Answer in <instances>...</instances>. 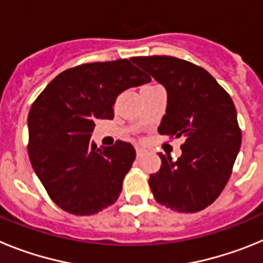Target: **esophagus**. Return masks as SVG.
I'll return each instance as SVG.
<instances>
[{
	"label": "esophagus",
	"mask_w": 263,
	"mask_h": 263,
	"mask_svg": "<svg viewBox=\"0 0 263 263\" xmlns=\"http://www.w3.org/2000/svg\"><path fill=\"white\" fill-rule=\"evenodd\" d=\"M136 152H137V157H142V155L146 154V152H147V150H146V148L143 147V146L137 145L136 146Z\"/></svg>",
	"instance_id": "obj_1"
}]
</instances>
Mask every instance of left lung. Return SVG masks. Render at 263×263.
<instances>
[{"label": "left lung", "instance_id": "1", "mask_svg": "<svg viewBox=\"0 0 263 263\" xmlns=\"http://www.w3.org/2000/svg\"><path fill=\"white\" fill-rule=\"evenodd\" d=\"M130 60L167 92L159 134L184 139L176 160L159 154V171L148 179L155 200L176 212H199L221 194L240 152L233 101L210 72L190 62L173 57Z\"/></svg>", "mask_w": 263, "mask_h": 263}]
</instances>
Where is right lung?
I'll use <instances>...</instances> for the list:
<instances>
[{
  "instance_id": "add662e5",
  "label": "right lung",
  "mask_w": 263,
  "mask_h": 263,
  "mask_svg": "<svg viewBox=\"0 0 263 263\" xmlns=\"http://www.w3.org/2000/svg\"><path fill=\"white\" fill-rule=\"evenodd\" d=\"M150 78L130 60L88 63L62 72L30 109L29 157L53 203L78 216L111 205L134 159L133 145L90 142L96 120L115 117L116 99Z\"/></svg>"
}]
</instances>
